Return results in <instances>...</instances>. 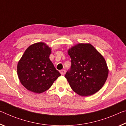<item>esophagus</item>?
I'll return each mask as SVG.
<instances>
[{
    "label": "esophagus",
    "instance_id": "34e87169",
    "mask_svg": "<svg viewBox=\"0 0 126 126\" xmlns=\"http://www.w3.org/2000/svg\"><path fill=\"white\" fill-rule=\"evenodd\" d=\"M60 73H61L62 75H65V71L64 70V69H62V70L60 71Z\"/></svg>",
    "mask_w": 126,
    "mask_h": 126
}]
</instances>
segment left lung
Here are the masks:
<instances>
[{"label": "left lung", "mask_w": 126, "mask_h": 126, "mask_svg": "<svg viewBox=\"0 0 126 126\" xmlns=\"http://www.w3.org/2000/svg\"><path fill=\"white\" fill-rule=\"evenodd\" d=\"M71 67L65 77L72 89L79 95L86 96L100 90L109 73L103 56L89 43H79L68 50Z\"/></svg>", "instance_id": "obj_1"}]
</instances>
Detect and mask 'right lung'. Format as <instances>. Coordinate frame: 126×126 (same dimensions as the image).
Wrapping results in <instances>:
<instances>
[{
  "instance_id": "right-lung-1",
  "label": "right lung",
  "mask_w": 126,
  "mask_h": 126,
  "mask_svg": "<svg viewBox=\"0 0 126 126\" xmlns=\"http://www.w3.org/2000/svg\"><path fill=\"white\" fill-rule=\"evenodd\" d=\"M51 49L43 42L31 45L17 64V75L28 90L40 94L48 90L61 73L49 59Z\"/></svg>"
}]
</instances>
